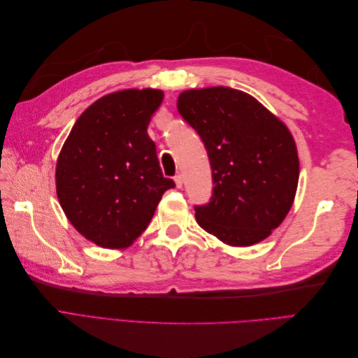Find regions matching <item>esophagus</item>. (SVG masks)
I'll return each mask as SVG.
<instances>
[{
	"instance_id": "esophagus-1",
	"label": "esophagus",
	"mask_w": 358,
	"mask_h": 358,
	"mask_svg": "<svg viewBox=\"0 0 358 358\" xmlns=\"http://www.w3.org/2000/svg\"><path fill=\"white\" fill-rule=\"evenodd\" d=\"M175 183H176V188H182V185H183V176L182 175L175 176Z\"/></svg>"
}]
</instances>
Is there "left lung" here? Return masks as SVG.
Listing matches in <instances>:
<instances>
[{
	"instance_id": "left-lung-1",
	"label": "left lung",
	"mask_w": 358,
	"mask_h": 358,
	"mask_svg": "<svg viewBox=\"0 0 358 358\" xmlns=\"http://www.w3.org/2000/svg\"><path fill=\"white\" fill-rule=\"evenodd\" d=\"M178 110L201 137L212 167L213 196L196 208L197 224L229 246L267 239L299 183L297 146L285 122L229 86L182 91Z\"/></svg>"
}]
</instances>
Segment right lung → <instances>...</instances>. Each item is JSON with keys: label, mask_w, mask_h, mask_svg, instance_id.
Listing matches in <instances>:
<instances>
[{"label": "right lung", "mask_w": 358, "mask_h": 358, "mask_svg": "<svg viewBox=\"0 0 358 358\" xmlns=\"http://www.w3.org/2000/svg\"><path fill=\"white\" fill-rule=\"evenodd\" d=\"M161 90H122L86 109L64 142L55 185L61 208L86 241L106 249L131 246L175 182L162 176L150 117Z\"/></svg>", "instance_id": "obj_1"}]
</instances>
